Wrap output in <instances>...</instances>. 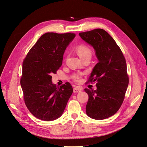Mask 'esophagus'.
Masks as SVG:
<instances>
[{"label": "esophagus", "instance_id": "obj_1", "mask_svg": "<svg viewBox=\"0 0 147 147\" xmlns=\"http://www.w3.org/2000/svg\"><path fill=\"white\" fill-rule=\"evenodd\" d=\"M82 90H83L82 88L79 87V86H77V87H76V88H74L73 89L74 92H81Z\"/></svg>", "mask_w": 147, "mask_h": 147}]
</instances>
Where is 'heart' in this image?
Here are the masks:
<instances>
[{
    "label": "heart",
    "instance_id": "obj_1",
    "mask_svg": "<svg viewBox=\"0 0 147 147\" xmlns=\"http://www.w3.org/2000/svg\"><path fill=\"white\" fill-rule=\"evenodd\" d=\"M76 52H77L78 55L80 58H84L85 56H91V50L88 46L85 44H80L77 47H76ZM76 80H80V76L77 75L74 77Z\"/></svg>",
    "mask_w": 147,
    "mask_h": 147
}]
</instances>
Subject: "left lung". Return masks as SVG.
<instances>
[{"mask_svg": "<svg viewBox=\"0 0 147 147\" xmlns=\"http://www.w3.org/2000/svg\"><path fill=\"white\" fill-rule=\"evenodd\" d=\"M79 35L93 47L98 61L88 80L97 82V89H84L89 97L86 112L92 119H104L116 113L123 102L129 85L126 61L115 41L105 30Z\"/></svg>", "mask_w": 147, "mask_h": 147, "instance_id": "1", "label": "left lung"}]
</instances>
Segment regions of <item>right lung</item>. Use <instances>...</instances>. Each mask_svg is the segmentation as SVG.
Instances as JSON below:
<instances>
[{"instance_id":"right-lung-1","label":"right lung","mask_w":147,"mask_h":147,"mask_svg":"<svg viewBox=\"0 0 147 147\" xmlns=\"http://www.w3.org/2000/svg\"><path fill=\"white\" fill-rule=\"evenodd\" d=\"M75 36L73 33L44 34L23 62L20 84L24 102L38 119L51 121L59 118L73 94L69 83L56 86L51 75L61 67L65 51Z\"/></svg>"}]
</instances>
